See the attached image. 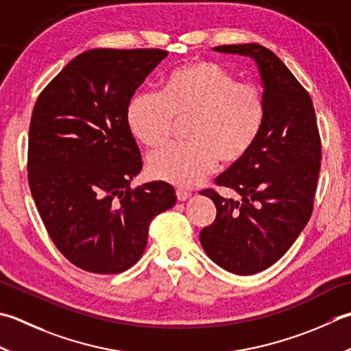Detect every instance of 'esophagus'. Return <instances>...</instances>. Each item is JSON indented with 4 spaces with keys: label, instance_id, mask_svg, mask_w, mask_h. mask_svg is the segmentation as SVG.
I'll list each match as a JSON object with an SVG mask.
<instances>
[{
    "label": "esophagus",
    "instance_id": "obj_1",
    "mask_svg": "<svg viewBox=\"0 0 351 351\" xmlns=\"http://www.w3.org/2000/svg\"><path fill=\"white\" fill-rule=\"evenodd\" d=\"M176 197H178V201H187V199L190 197V193L189 191H185V190H182V189H178L176 190Z\"/></svg>",
    "mask_w": 351,
    "mask_h": 351
}]
</instances>
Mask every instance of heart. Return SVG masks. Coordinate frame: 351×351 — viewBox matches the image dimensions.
Listing matches in <instances>:
<instances>
[{
  "instance_id": "heart-1",
  "label": "heart",
  "mask_w": 351,
  "mask_h": 351,
  "mask_svg": "<svg viewBox=\"0 0 351 351\" xmlns=\"http://www.w3.org/2000/svg\"><path fill=\"white\" fill-rule=\"evenodd\" d=\"M266 103L262 89L211 60H193L171 70L160 94H135L126 123L136 141L160 147L175 121L189 119L185 144H170L147 156L149 175L164 182L195 187L217 161L234 164L250 152L262 132Z\"/></svg>"
}]
</instances>
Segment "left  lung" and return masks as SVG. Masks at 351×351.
Masks as SVG:
<instances>
[{
	"instance_id": "obj_1",
	"label": "left lung",
	"mask_w": 351,
	"mask_h": 351,
	"mask_svg": "<svg viewBox=\"0 0 351 351\" xmlns=\"http://www.w3.org/2000/svg\"><path fill=\"white\" fill-rule=\"evenodd\" d=\"M215 51L250 56L258 66L266 103L257 141L242 160L216 178L240 201L207 189L215 222L199 239L207 256L237 276H252L285 256L313 210L321 167V138L311 95L266 47L239 44Z\"/></svg>"
}]
</instances>
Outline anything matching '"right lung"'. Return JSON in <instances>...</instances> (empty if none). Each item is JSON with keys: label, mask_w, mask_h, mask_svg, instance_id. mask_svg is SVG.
I'll return each mask as SVG.
<instances>
[{"label": "right lung", "mask_w": 351, "mask_h": 351, "mask_svg": "<svg viewBox=\"0 0 351 351\" xmlns=\"http://www.w3.org/2000/svg\"><path fill=\"white\" fill-rule=\"evenodd\" d=\"M160 48H95L79 54L34 103L29 185L39 216L68 262L120 274L141 258L149 225L176 202L170 184L130 189L143 167L126 108Z\"/></svg>", "instance_id": "add662e5"}]
</instances>
